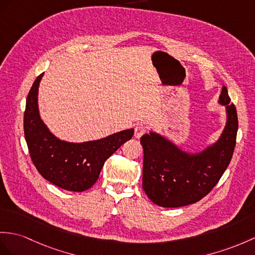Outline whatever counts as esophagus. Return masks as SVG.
Masks as SVG:
<instances>
[{
	"label": "esophagus",
	"mask_w": 255,
	"mask_h": 255,
	"mask_svg": "<svg viewBox=\"0 0 255 255\" xmlns=\"http://www.w3.org/2000/svg\"><path fill=\"white\" fill-rule=\"evenodd\" d=\"M147 131V127L144 126V124H138L137 127L135 128V132H134V136L136 138H140L142 135H144Z\"/></svg>",
	"instance_id": "1"
}]
</instances>
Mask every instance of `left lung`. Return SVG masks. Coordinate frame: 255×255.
<instances>
[{
    "label": "left lung",
    "mask_w": 255,
    "mask_h": 255,
    "mask_svg": "<svg viewBox=\"0 0 255 255\" xmlns=\"http://www.w3.org/2000/svg\"><path fill=\"white\" fill-rule=\"evenodd\" d=\"M219 103L226 109L225 128L219 139L199 152L184 151L156 132L141 136L142 189L157 206L179 208L201 200L227 169L236 145L238 117L226 86Z\"/></svg>",
    "instance_id": "left-lung-1"
}]
</instances>
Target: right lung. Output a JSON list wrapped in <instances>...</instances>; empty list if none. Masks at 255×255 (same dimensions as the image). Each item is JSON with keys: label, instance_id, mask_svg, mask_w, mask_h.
Returning a JSON list of instances; mask_svg holds the SVG:
<instances>
[{"label": "right lung", "instance_id": "add662e5", "mask_svg": "<svg viewBox=\"0 0 255 255\" xmlns=\"http://www.w3.org/2000/svg\"><path fill=\"white\" fill-rule=\"evenodd\" d=\"M43 73L32 84L23 116L24 138L31 160L48 182L65 190L84 191L96 183L105 161L132 138L134 128L84 142L59 139L40 117L38 93Z\"/></svg>", "mask_w": 255, "mask_h": 255}]
</instances>
